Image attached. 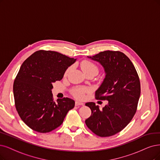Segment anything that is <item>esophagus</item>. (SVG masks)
<instances>
[{"label":"esophagus","instance_id":"obj_1","mask_svg":"<svg viewBox=\"0 0 160 160\" xmlns=\"http://www.w3.org/2000/svg\"><path fill=\"white\" fill-rule=\"evenodd\" d=\"M84 103H82V102H78V101H76V102H75V105H76V106H78V105H84Z\"/></svg>","mask_w":160,"mask_h":160}]
</instances>
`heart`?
<instances>
[{
    "label": "heart",
    "instance_id": "1",
    "mask_svg": "<svg viewBox=\"0 0 160 160\" xmlns=\"http://www.w3.org/2000/svg\"><path fill=\"white\" fill-rule=\"evenodd\" d=\"M81 68L82 70H83V72L84 73L90 72V71H97L98 72V67L96 64H94L93 62L90 61H82L81 63ZM71 67H68L67 70L65 71L64 75L67 76L68 73L69 72V71L70 70ZM88 91L87 88H74V89L72 90V95L77 99H82L84 98L85 93Z\"/></svg>",
    "mask_w": 160,
    "mask_h": 160
}]
</instances>
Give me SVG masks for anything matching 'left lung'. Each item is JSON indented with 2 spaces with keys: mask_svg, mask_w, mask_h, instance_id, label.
<instances>
[{
  "mask_svg": "<svg viewBox=\"0 0 160 160\" xmlns=\"http://www.w3.org/2000/svg\"><path fill=\"white\" fill-rule=\"evenodd\" d=\"M88 57L99 62L105 70V77L95 96L97 99L108 100V104L99 109L95 103H86L92 115L86 125L99 137H111L126 127L137 111L139 77L132 62L122 52L105 51Z\"/></svg>",
  "mask_w": 160,
  "mask_h": 160,
  "instance_id": "left-lung-1",
  "label": "left lung"
}]
</instances>
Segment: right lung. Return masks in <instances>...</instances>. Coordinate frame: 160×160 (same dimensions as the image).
<instances>
[{
  "label": "right lung",
  "mask_w": 160,
  "mask_h": 160,
  "mask_svg": "<svg viewBox=\"0 0 160 160\" xmlns=\"http://www.w3.org/2000/svg\"><path fill=\"white\" fill-rule=\"evenodd\" d=\"M76 59L56 51L40 50L23 62L14 80L16 109L21 119L35 131L49 132L63 122L73 99L52 98V84L63 78Z\"/></svg>",
  "instance_id": "add662e5"
}]
</instances>
